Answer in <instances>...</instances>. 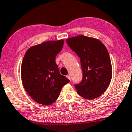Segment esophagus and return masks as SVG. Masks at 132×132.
<instances>
[{
	"label": "esophagus",
	"instance_id": "1",
	"mask_svg": "<svg viewBox=\"0 0 132 132\" xmlns=\"http://www.w3.org/2000/svg\"><path fill=\"white\" fill-rule=\"evenodd\" d=\"M66 77H67L68 79H69L70 80H71V76H69V75H68V76H66Z\"/></svg>",
	"mask_w": 132,
	"mask_h": 132
}]
</instances>
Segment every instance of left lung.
<instances>
[{
	"instance_id": "left-lung-1",
	"label": "left lung",
	"mask_w": 132,
	"mask_h": 132,
	"mask_svg": "<svg viewBox=\"0 0 132 132\" xmlns=\"http://www.w3.org/2000/svg\"><path fill=\"white\" fill-rule=\"evenodd\" d=\"M66 42L80 58L83 78L75 85L77 93L89 100L101 96L112 77L110 58L105 46L99 39L83 35L68 38Z\"/></svg>"
}]
</instances>
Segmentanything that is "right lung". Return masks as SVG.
Listing matches in <instances>:
<instances>
[{
  "label": "right lung",
  "instance_id": "1",
  "mask_svg": "<svg viewBox=\"0 0 132 132\" xmlns=\"http://www.w3.org/2000/svg\"><path fill=\"white\" fill-rule=\"evenodd\" d=\"M64 41H46L30 47L21 64V78L27 93L36 102L52 104L62 87L69 80L60 74L55 57L62 49Z\"/></svg>",
  "mask_w": 132,
  "mask_h": 132
}]
</instances>
